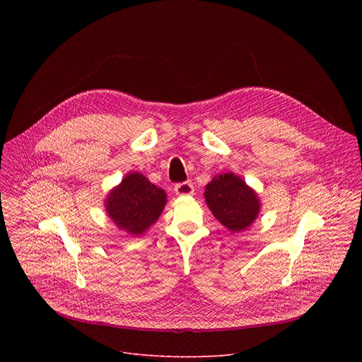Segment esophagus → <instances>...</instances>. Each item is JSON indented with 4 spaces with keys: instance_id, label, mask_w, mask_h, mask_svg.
<instances>
[{
    "instance_id": "1",
    "label": "esophagus",
    "mask_w": 362,
    "mask_h": 362,
    "mask_svg": "<svg viewBox=\"0 0 362 362\" xmlns=\"http://www.w3.org/2000/svg\"><path fill=\"white\" fill-rule=\"evenodd\" d=\"M194 192V187L190 182H183L175 186V193L177 196H192Z\"/></svg>"
}]
</instances>
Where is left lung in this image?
<instances>
[{
    "label": "left lung",
    "mask_w": 362,
    "mask_h": 362,
    "mask_svg": "<svg viewBox=\"0 0 362 362\" xmlns=\"http://www.w3.org/2000/svg\"><path fill=\"white\" fill-rule=\"evenodd\" d=\"M203 196L214 216L232 233L246 230L261 212L259 196L232 172L216 175Z\"/></svg>",
    "instance_id": "1"
}]
</instances>
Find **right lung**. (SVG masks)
Masks as SVG:
<instances>
[{"label":"right lung","mask_w":362,"mask_h":362,"mask_svg":"<svg viewBox=\"0 0 362 362\" xmlns=\"http://www.w3.org/2000/svg\"><path fill=\"white\" fill-rule=\"evenodd\" d=\"M166 202L168 194L162 187L139 172H130L107 193L105 208L120 230L139 236L156 223Z\"/></svg>","instance_id":"right-lung-1"}]
</instances>
